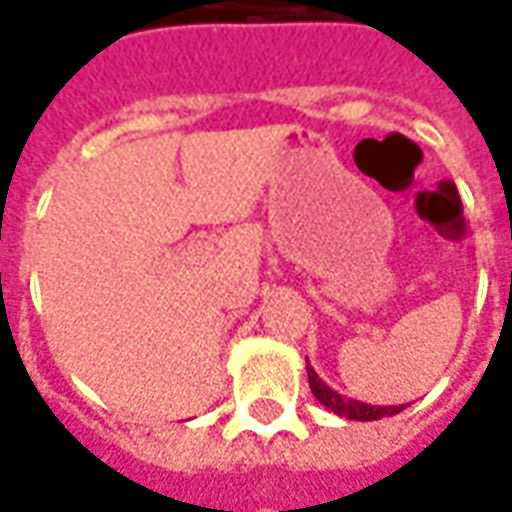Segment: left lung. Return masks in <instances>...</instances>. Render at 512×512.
<instances>
[{
	"instance_id": "1",
	"label": "left lung",
	"mask_w": 512,
	"mask_h": 512,
	"mask_svg": "<svg viewBox=\"0 0 512 512\" xmlns=\"http://www.w3.org/2000/svg\"><path fill=\"white\" fill-rule=\"evenodd\" d=\"M307 378H310V389L312 395L318 397V403L323 408H329L337 417L356 419V422H373V419L395 417V414H400L408 406V403L406 406H373V403H365V400H354V397L340 395V392H334L332 386L315 373V367H310V362H307Z\"/></svg>"
}]
</instances>
